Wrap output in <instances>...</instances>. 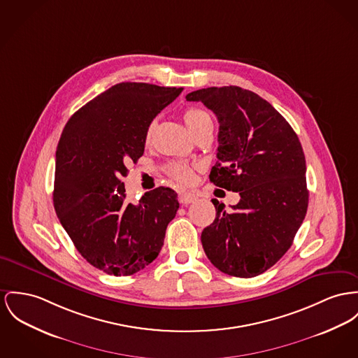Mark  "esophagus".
<instances>
[{
  "mask_svg": "<svg viewBox=\"0 0 358 358\" xmlns=\"http://www.w3.org/2000/svg\"><path fill=\"white\" fill-rule=\"evenodd\" d=\"M195 199H196V196L191 192H183V194L179 195V201H180L182 205H189L191 202H194Z\"/></svg>",
  "mask_w": 358,
  "mask_h": 358,
  "instance_id": "34e87169",
  "label": "esophagus"
}]
</instances>
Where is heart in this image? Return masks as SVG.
Here are the masks:
<instances>
[{"mask_svg":"<svg viewBox=\"0 0 358 358\" xmlns=\"http://www.w3.org/2000/svg\"><path fill=\"white\" fill-rule=\"evenodd\" d=\"M183 117H185L186 124L192 131V134H196L199 130H202L208 126H213L212 117L209 115L208 111H205L202 108L190 107L185 111ZM153 129H155V122H152L146 129V134H145L146 141L150 140ZM168 173L173 180H176L179 183H190L194 178V167H191L189 164H185V163H172L168 166Z\"/></svg>","mask_w":358,"mask_h":358,"instance_id":"heart-1","label":"heart"}]
</instances>
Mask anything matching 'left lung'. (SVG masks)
<instances>
[{"mask_svg":"<svg viewBox=\"0 0 358 358\" xmlns=\"http://www.w3.org/2000/svg\"><path fill=\"white\" fill-rule=\"evenodd\" d=\"M220 123L210 182L240 194L227 212L212 199L213 224L202 231L206 257L229 275L251 278L290 248L308 208L306 157L297 134L261 96L240 87H210L186 96Z\"/></svg>","mask_w":358,"mask_h":358,"instance_id":"8db88e82","label":"left lung"}]
</instances>
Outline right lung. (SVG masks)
Instances as JSON below:
<instances>
[{
  "mask_svg": "<svg viewBox=\"0 0 358 358\" xmlns=\"http://www.w3.org/2000/svg\"><path fill=\"white\" fill-rule=\"evenodd\" d=\"M182 91L120 83L76 111L61 134L54 209L77 251L107 274L131 275L153 262L179 209L169 187L129 203L122 176L143 156L148 126Z\"/></svg>",
  "mask_w": 358,
  "mask_h": 358,
  "instance_id": "1",
  "label": "right lung"
}]
</instances>
